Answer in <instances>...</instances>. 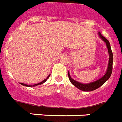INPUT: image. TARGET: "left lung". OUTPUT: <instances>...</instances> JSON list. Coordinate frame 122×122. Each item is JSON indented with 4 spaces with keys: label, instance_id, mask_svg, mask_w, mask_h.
<instances>
[{
    "label": "left lung",
    "instance_id": "8db88e82",
    "mask_svg": "<svg viewBox=\"0 0 122 122\" xmlns=\"http://www.w3.org/2000/svg\"><path fill=\"white\" fill-rule=\"evenodd\" d=\"M99 35H100V38H101V39L106 43L107 48H108V50L109 55H110L108 67V69H107V72H106L105 76L102 78L100 79L99 80L96 81L86 84L80 83L79 82L72 79L71 78L70 74H69V72H68V76H69V79L71 83L74 86L77 87L78 89H81L82 91H94L95 89H98V87H100V86L103 85V84L105 83V82L107 81V80L110 77L111 75H112V69H113V53H112V49H111L110 42L100 33H99Z\"/></svg>",
    "mask_w": 122,
    "mask_h": 122
}]
</instances>
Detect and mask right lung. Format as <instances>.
I'll return each mask as SVG.
<instances>
[{
  "label": "right lung",
  "instance_id": "add662e5",
  "mask_svg": "<svg viewBox=\"0 0 122 122\" xmlns=\"http://www.w3.org/2000/svg\"><path fill=\"white\" fill-rule=\"evenodd\" d=\"M50 74L49 75V76H48L44 80V81H43L42 82H40V83H38V84H34V85H28V84H24V83H20L21 84V85H23V86H28V87H34V86H38V85H40V84H43V83H44V82H45L46 81V80L48 79V78H49V77H50Z\"/></svg>",
  "mask_w": 122,
  "mask_h": 122
}]
</instances>
